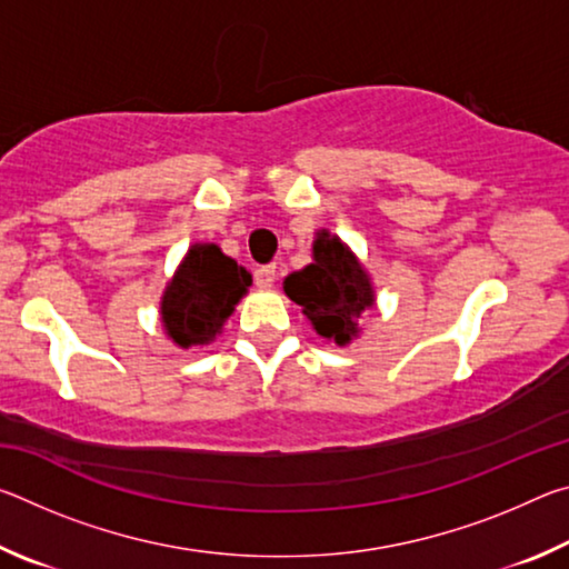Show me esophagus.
Returning a JSON list of instances; mask_svg holds the SVG:
<instances>
[{
  "label": "esophagus",
  "mask_w": 569,
  "mask_h": 569,
  "mask_svg": "<svg viewBox=\"0 0 569 569\" xmlns=\"http://www.w3.org/2000/svg\"><path fill=\"white\" fill-rule=\"evenodd\" d=\"M253 278H256V286H261V288H271V286H273V281H276V266H273V263H268V266H258V268H256V273H253Z\"/></svg>",
  "instance_id": "34e87169"
}]
</instances>
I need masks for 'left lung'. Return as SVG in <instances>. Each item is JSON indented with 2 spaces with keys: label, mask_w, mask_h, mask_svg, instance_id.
Instances as JSON below:
<instances>
[{
  "label": "left lung",
  "mask_w": 569,
  "mask_h": 569,
  "mask_svg": "<svg viewBox=\"0 0 569 569\" xmlns=\"http://www.w3.org/2000/svg\"><path fill=\"white\" fill-rule=\"evenodd\" d=\"M286 293L303 306L313 329L339 346L356 336V319L373 306V291L363 268L339 238L319 233L313 263L286 278Z\"/></svg>",
  "instance_id": "8db88e82"
}]
</instances>
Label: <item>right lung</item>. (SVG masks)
Listing matches in <instances>:
<instances>
[{"instance_id":"right-lung-1","label":"right lung","mask_w":569,"mask_h":569,"mask_svg":"<svg viewBox=\"0 0 569 569\" xmlns=\"http://www.w3.org/2000/svg\"><path fill=\"white\" fill-rule=\"evenodd\" d=\"M250 286V273L218 246H192L162 296V323L178 346L216 339Z\"/></svg>"}]
</instances>
